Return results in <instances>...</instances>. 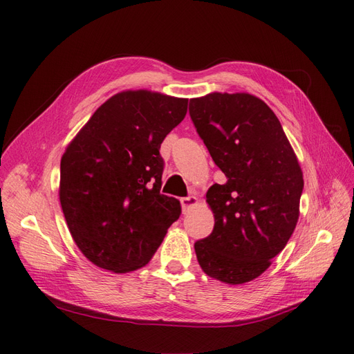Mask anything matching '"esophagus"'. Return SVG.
Masks as SVG:
<instances>
[{
  "label": "esophagus",
  "instance_id": "1",
  "mask_svg": "<svg viewBox=\"0 0 354 354\" xmlns=\"http://www.w3.org/2000/svg\"><path fill=\"white\" fill-rule=\"evenodd\" d=\"M180 202H181V209H183V212H187V211H190L192 208H194L195 205H198V198L196 196L181 198Z\"/></svg>",
  "mask_w": 354,
  "mask_h": 354
}]
</instances>
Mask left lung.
<instances>
[{
  "instance_id": "1",
  "label": "left lung",
  "mask_w": 354,
  "mask_h": 354,
  "mask_svg": "<svg viewBox=\"0 0 354 354\" xmlns=\"http://www.w3.org/2000/svg\"><path fill=\"white\" fill-rule=\"evenodd\" d=\"M189 113L216 165L226 176L212 185L209 236L195 242L202 270L230 285L269 269L299 216L304 180L273 111L246 93H211L190 99Z\"/></svg>"
}]
</instances>
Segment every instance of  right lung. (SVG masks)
I'll use <instances>...</instances> for the list:
<instances>
[{
	"instance_id": "add662e5",
	"label": "right lung",
	"mask_w": 354,
	"mask_h": 354,
	"mask_svg": "<svg viewBox=\"0 0 354 354\" xmlns=\"http://www.w3.org/2000/svg\"><path fill=\"white\" fill-rule=\"evenodd\" d=\"M186 112L187 99L118 93L66 147L60 205L75 243L93 264L115 273L140 269L180 217V202L160 194L159 149Z\"/></svg>"
}]
</instances>
